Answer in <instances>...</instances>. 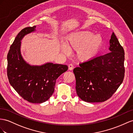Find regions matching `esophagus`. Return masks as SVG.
I'll use <instances>...</instances> for the list:
<instances>
[{"mask_svg": "<svg viewBox=\"0 0 133 133\" xmlns=\"http://www.w3.org/2000/svg\"><path fill=\"white\" fill-rule=\"evenodd\" d=\"M74 66L72 64H69V70H72L74 69Z\"/></svg>", "mask_w": 133, "mask_h": 133, "instance_id": "obj_1", "label": "esophagus"}]
</instances>
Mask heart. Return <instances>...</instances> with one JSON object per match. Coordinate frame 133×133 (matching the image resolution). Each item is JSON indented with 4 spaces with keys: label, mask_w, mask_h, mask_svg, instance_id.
<instances>
[{
    "label": "heart",
    "mask_w": 133,
    "mask_h": 133,
    "mask_svg": "<svg viewBox=\"0 0 133 133\" xmlns=\"http://www.w3.org/2000/svg\"><path fill=\"white\" fill-rule=\"evenodd\" d=\"M103 40L100 35H94L89 31H79L70 34L65 39V45L61 47L66 54L71 50H76L77 59L82 62L90 61L97 56L101 49Z\"/></svg>",
    "instance_id": "obj_1"
}]
</instances>
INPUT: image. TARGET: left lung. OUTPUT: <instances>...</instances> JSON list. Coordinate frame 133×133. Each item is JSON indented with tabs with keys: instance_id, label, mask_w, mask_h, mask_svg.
Masks as SVG:
<instances>
[{
	"instance_id": "1",
	"label": "left lung",
	"mask_w": 133,
	"mask_h": 133,
	"mask_svg": "<svg viewBox=\"0 0 133 133\" xmlns=\"http://www.w3.org/2000/svg\"><path fill=\"white\" fill-rule=\"evenodd\" d=\"M110 44V52L81 63L80 67L74 69L77 94L85 102L95 103L108 100L123 81L124 50L114 32Z\"/></svg>"
}]
</instances>
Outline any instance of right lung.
<instances>
[{"mask_svg":"<svg viewBox=\"0 0 133 133\" xmlns=\"http://www.w3.org/2000/svg\"><path fill=\"white\" fill-rule=\"evenodd\" d=\"M35 28L36 26L27 27L16 37L7 55V76L10 84L22 98L30 103H41L53 94L57 79L68 66L53 63L31 66L25 62L20 52L21 40Z\"/></svg>","mask_w":133,"mask_h":133,"instance_id":"add662e5","label":"right lung"}]
</instances>
